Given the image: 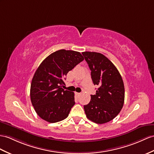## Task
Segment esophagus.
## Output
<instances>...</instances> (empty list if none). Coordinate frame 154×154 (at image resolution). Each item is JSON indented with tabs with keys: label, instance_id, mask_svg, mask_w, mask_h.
Segmentation results:
<instances>
[{
	"label": "esophagus",
	"instance_id": "34e87169",
	"mask_svg": "<svg viewBox=\"0 0 154 154\" xmlns=\"http://www.w3.org/2000/svg\"><path fill=\"white\" fill-rule=\"evenodd\" d=\"M75 93H76V95L78 97L80 96V95H81V93H77V92H76Z\"/></svg>",
	"mask_w": 154,
	"mask_h": 154
}]
</instances>
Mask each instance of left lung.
<instances>
[{"label":"left lung","mask_w":154,"mask_h":154,"mask_svg":"<svg viewBox=\"0 0 154 154\" xmlns=\"http://www.w3.org/2000/svg\"><path fill=\"white\" fill-rule=\"evenodd\" d=\"M91 70L93 84L99 88L91 95L84 108L89 120L103 124L112 120L120 112L124 103L125 88L117 68L104 55L97 52H82Z\"/></svg>","instance_id":"1"}]
</instances>
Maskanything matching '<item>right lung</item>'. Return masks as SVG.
Instances as JSON below:
<instances>
[{
	"mask_svg": "<svg viewBox=\"0 0 154 154\" xmlns=\"http://www.w3.org/2000/svg\"><path fill=\"white\" fill-rule=\"evenodd\" d=\"M84 59L80 52L60 50L41 63L32 78L30 96L40 117L50 123L68 117L74 105V92L63 89V79L70 70Z\"/></svg>",
	"mask_w": 154,
	"mask_h": 154,
	"instance_id": "1",
	"label": "right lung"
}]
</instances>
